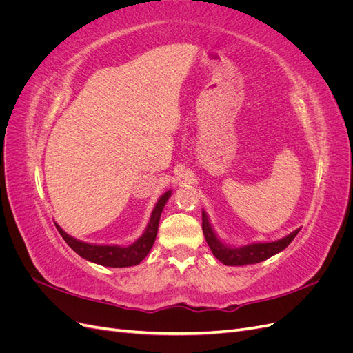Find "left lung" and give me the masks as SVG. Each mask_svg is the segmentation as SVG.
<instances>
[{
    "label": "left lung",
    "instance_id": "left-lung-1",
    "mask_svg": "<svg viewBox=\"0 0 353 353\" xmlns=\"http://www.w3.org/2000/svg\"><path fill=\"white\" fill-rule=\"evenodd\" d=\"M201 228L213 256H215L219 262L228 266H243V265H252V263H259L262 261H266L268 258H271V256L284 250L297 236V232L301 231V228H299L276 241L252 243L248 245H241V248H231V245L223 244L218 239L215 231H213L210 225L209 218L205 210H201Z\"/></svg>",
    "mask_w": 353,
    "mask_h": 353
}]
</instances>
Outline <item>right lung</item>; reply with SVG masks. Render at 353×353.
Wrapping results in <instances>:
<instances>
[{"mask_svg":"<svg viewBox=\"0 0 353 353\" xmlns=\"http://www.w3.org/2000/svg\"><path fill=\"white\" fill-rule=\"evenodd\" d=\"M172 194V191H166L163 196H160L157 200L156 206L152 212L150 222L144 231L143 236L138 239L135 243H132L128 248H121V245H103V244H91L85 243L81 240H77L70 237L68 232L63 231L59 225L57 230L60 236L63 237L73 252H77L81 258L87 259L90 262L99 263L103 266H110V268H125V266H134L140 263L148 252L152 250L156 236H157V228H159V221L160 215H162V210L166 205L168 199Z\"/></svg>","mask_w":353,"mask_h":353,"instance_id":"add662e5","label":"right lung"}]
</instances>
